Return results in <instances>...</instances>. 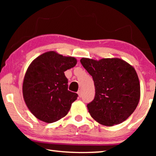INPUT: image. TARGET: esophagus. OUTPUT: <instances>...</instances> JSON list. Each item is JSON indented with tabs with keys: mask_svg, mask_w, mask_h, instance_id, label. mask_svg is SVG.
<instances>
[{
	"mask_svg": "<svg viewBox=\"0 0 156 156\" xmlns=\"http://www.w3.org/2000/svg\"><path fill=\"white\" fill-rule=\"evenodd\" d=\"M77 93H78V94L79 97H81V96H82V91H81V90H78Z\"/></svg>",
	"mask_w": 156,
	"mask_h": 156,
	"instance_id": "obj_1",
	"label": "esophagus"
}]
</instances>
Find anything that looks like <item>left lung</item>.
Here are the masks:
<instances>
[{
  "label": "left lung",
  "instance_id": "1",
  "mask_svg": "<svg viewBox=\"0 0 156 156\" xmlns=\"http://www.w3.org/2000/svg\"><path fill=\"white\" fill-rule=\"evenodd\" d=\"M80 62L94 82L95 98L87 105L91 117L107 126L127 119L140 98V85L134 67L118 58L99 60L83 58Z\"/></svg>",
  "mask_w": 156,
  "mask_h": 156
}]
</instances>
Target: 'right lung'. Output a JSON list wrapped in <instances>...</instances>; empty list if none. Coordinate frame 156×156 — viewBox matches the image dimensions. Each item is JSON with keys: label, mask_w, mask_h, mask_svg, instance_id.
I'll list each match as a JSON object with an SVG mask.
<instances>
[{"label": "right lung", "mask_w": 156, "mask_h": 156, "mask_svg": "<svg viewBox=\"0 0 156 156\" xmlns=\"http://www.w3.org/2000/svg\"><path fill=\"white\" fill-rule=\"evenodd\" d=\"M74 57L50 51L34 59L27 68L23 83L25 104L41 121L52 123L67 114L78 94L68 90L65 72L74 67Z\"/></svg>", "instance_id": "add662e5"}]
</instances>
